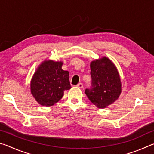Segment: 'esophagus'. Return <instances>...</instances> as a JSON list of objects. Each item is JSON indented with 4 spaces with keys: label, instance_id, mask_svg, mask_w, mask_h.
<instances>
[{
    "label": "esophagus",
    "instance_id": "esophagus-1",
    "mask_svg": "<svg viewBox=\"0 0 154 154\" xmlns=\"http://www.w3.org/2000/svg\"><path fill=\"white\" fill-rule=\"evenodd\" d=\"M76 86H77V88H83V83H78V84L76 85Z\"/></svg>",
    "mask_w": 154,
    "mask_h": 154
}]
</instances>
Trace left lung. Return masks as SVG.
<instances>
[{
	"mask_svg": "<svg viewBox=\"0 0 154 154\" xmlns=\"http://www.w3.org/2000/svg\"><path fill=\"white\" fill-rule=\"evenodd\" d=\"M92 84L85 93L98 108H105L114 103L121 94V82L115 65L106 57L90 64Z\"/></svg>",
	"mask_w": 154,
	"mask_h": 154,
	"instance_id": "left-lung-1",
	"label": "left lung"
}]
</instances>
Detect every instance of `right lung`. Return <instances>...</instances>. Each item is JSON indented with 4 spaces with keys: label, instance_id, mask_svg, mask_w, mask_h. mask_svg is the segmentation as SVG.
I'll list each match as a JSON object with an SVG mask.
<instances>
[{
    "label": "right lung",
    "instance_id": "right-lung-1",
    "mask_svg": "<svg viewBox=\"0 0 154 154\" xmlns=\"http://www.w3.org/2000/svg\"><path fill=\"white\" fill-rule=\"evenodd\" d=\"M62 66V62L44 61L35 72L31 93L41 105H54L62 98L64 90L71 89L69 72L63 71Z\"/></svg>",
    "mask_w": 154,
    "mask_h": 154
}]
</instances>
